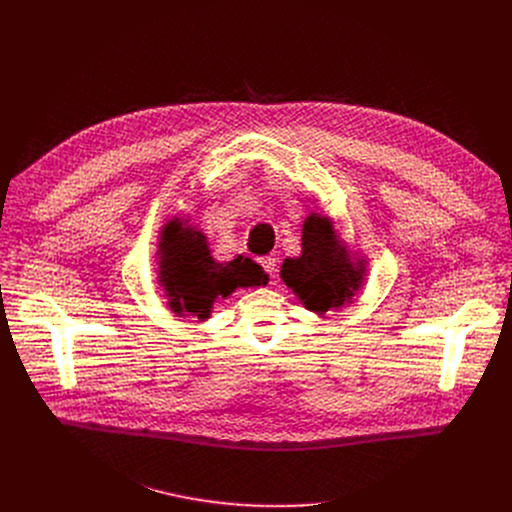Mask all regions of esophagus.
<instances>
[{
    "mask_svg": "<svg viewBox=\"0 0 512 512\" xmlns=\"http://www.w3.org/2000/svg\"><path fill=\"white\" fill-rule=\"evenodd\" d=\"M259 265H261L271 277H275V271H277V257H275V255H265V257H261V259H259Z\"/></svg>",
    "mask_w": 512,
    "mask_h": 512,
    "instance_id": "esophagus-1",
    "label": "esophagus"
}]
</instances>
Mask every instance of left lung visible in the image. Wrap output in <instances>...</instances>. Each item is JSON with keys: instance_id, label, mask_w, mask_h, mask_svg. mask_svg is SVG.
Returning <instances> with one entry per match:
<instances>
[{"instance_id": "8db88e82", "label": "left lung", "mask_w": 512, "mask_h": 512, "mask_svg": "<svg viewBox=\"0 0 512 512\" xmlns=\"http://www.w3.org/2000/svg\"><path fill=\"white\" fill-rule=\"evenodd\" d=\"M302 257L285 259L281 279L312 312L344 306L360 285V269L348 263L326 216L310 214L302 233Z\"/></svg>"}]
</instances>
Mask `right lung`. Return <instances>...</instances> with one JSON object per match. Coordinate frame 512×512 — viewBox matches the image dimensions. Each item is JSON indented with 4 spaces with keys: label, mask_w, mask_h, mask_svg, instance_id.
I'll return each instance as SVG.
<instances>
[{
    "label": "right lung",
    "mask_w": 512,
    "mask_h": 512,
    "mask_svg": "<svg viewBox=\"0 0 512 512\" xmlns=\"http://www.w3.org/2000/svg\"><path fill=\"white\" fill-rule=\"evenodd\" d=\"M160 247L164 249L162 281H166L170 308L180 316L204 320L216 298H227L237 287L267 283V273L249 257L239 255L229 263H216L206 237L184 227L178 218L164 227Z\"/></svg>",
    "instance_id": "obj_1"
}]
</instances>
